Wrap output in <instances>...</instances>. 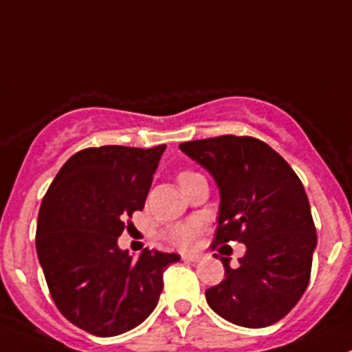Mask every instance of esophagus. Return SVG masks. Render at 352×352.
<instances>
[{"instance_id":"esophagus-1","label":"esophagus","mask_w":352,"mask_h":352,"mask_svg":"<svg viewBox=\"0 0 352 352\" xmlns=\"http://www.w3.org/2000/svg\"><path fill=\"white\" fill-rule=\"evenodd\" d=\"M180 257H182V261H186V262H197L199 258H201V255L199 254H182Z\"/></svg>"}]
</instances>
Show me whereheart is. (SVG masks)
I'll list each match as a JSON object with an SVG mask.
<instances>
[{
    "instance_id": "1",
    "label": "heart",
    "mask_w": 352,
    "mask_h": 352,
    "mask_svg": "<svg viewBox=\"0 0 352 352\" xmlns=\"http://www.w3.org/2000/svg\"><path fill=\"white\" fill-rule=\"evenodd\" d=\"M182 172L179 173L184 175ZM201 221L197 219H189V221H182V223H175V225L168 226L165 232V240L173 247H180V248H190L194 243L197 242V236L201 233Z\"/></svg>"
}]
</instances>
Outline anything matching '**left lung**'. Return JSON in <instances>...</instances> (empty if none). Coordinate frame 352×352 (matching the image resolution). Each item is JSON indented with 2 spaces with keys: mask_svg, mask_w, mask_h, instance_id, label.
Segmentation results:
<instances>
[{
  "mask_svg": "<svg viewBox=\"0 0 352 352\" xmlns=\"http://www.w3.org/2000/svg\"><path fill=\"white\" fill-rule=\"evenodd\" d=\"M180 150L219 187L212 247L245 243L239 267L221 257L225 279L206 291L208 305L240 327L261 329L286 317L310 281L317 233L303 184L281 155L252 136L189 141Z\"/></svg>",
  "mask_w": 352,
  "mask_h": 352,
  "instance_id": "1",
  "label": "left lung"
}]
</instances>
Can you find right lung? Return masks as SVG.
I'll return each instance as SVG.
<instances>
[{"label":"right lung","instance_id":"1","mask_svg":"<svg viewBox=\"0 0 352 352\" xmlns=\"http://www.w3.org/2000/svg\"><path fill=\"white\" fill-rule=\"evenodd\" d=\"M165 144L87 148L61 166L38 211L35 247L63 315L98 337L138 327L155 310L163 272L177 254L144 248L138 258L117 239L143 211Z\"/></svg>","mask_w":352,"mask_h":352}]
</instances>
